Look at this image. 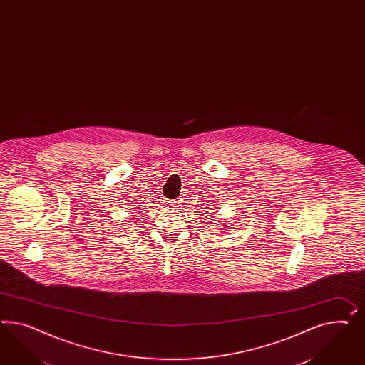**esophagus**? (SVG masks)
<instances>
[{"instance_id": "esophagus-1", "label": "esophagus", "mask_w": 365, "mask_h": 365, "mask_svg": "<svg viewBox=\"0 0 365 365\" xmlns=\"http://www.w3.org/2000/svg\"><path fill=\"white\" fill-rule=\"evenodd\" d=\"M169 205H172V207H180V201H178V200H170V201H169Z\"/></svg>"}]
</instances>
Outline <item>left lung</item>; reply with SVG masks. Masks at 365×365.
<instances>
[{
	"label": "left lung",
	"mask_w": 365,
	"mask_h": 365,
	"mask_svg": "<svg viewBox=\"0 0 365 365\" xmlns=\"http://www.w3.org/2000/svg\"><path fill=\"white\" fill-rule=\"evenodd\" d=\"M225 227H227V225H222V228H221V230H224V228H225Z\"/></svg>",
	"instance_id": "8db88e82"
}]
</instances>
